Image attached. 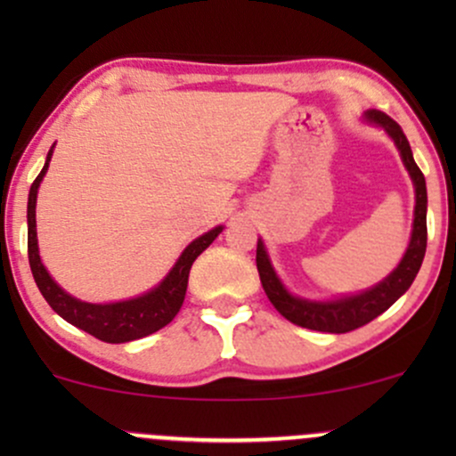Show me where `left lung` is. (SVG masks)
<instances>
[{
  "label": "left lung",
  "instance_id": "obj_1",
  "mask_svg": "<svg viewBox=\"0 0 456 456\" xmlns=\"http://www.w3.org/2000/svg\"><path fill=\"white\" fill-rule=\"evenodd\" d=\"M366 122L375 124V126L384 128L386 134L395 141L396 150H399L403 165H405L407 174L413 182V191H416V208H413V229L410 244H407L405 255L399 261L395 270L373 285L370 289L360 291V294L341 296L334 300H306V297L294 296L287 291L282 281L276 274L274 265H272L268 250H265L264 240H257V270L261 285H264L265 296L274 305L276 311L282 317L289 319L296 326L317 330V332L330 334H343L352 332V330L364 326V323L373 322L381 313L388 311L399 297L405 294L416 279L418 270H420L422 259H425L427 250V182L422 171L418 169L416 160H413L410 141L399 124L388 118L386 113L369 109L364 113Z\"/></svg>",
  "mask_w": 456,
  "mask_h": 456
}]
</instances>
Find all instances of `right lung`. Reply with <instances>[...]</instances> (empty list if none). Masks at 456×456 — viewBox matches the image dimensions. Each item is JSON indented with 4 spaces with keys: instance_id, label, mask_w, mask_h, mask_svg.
<instances>
[{
    "instance_id": "obj_1",
    "label": "right lung",
    "mask_w": 456,
    "mask_h": 456,
    "mask_svg": "<svg viewBox=\"0 0 456 456\" xmlns=\"http://www.w3.org/2000/svg\"><path fill=\"white\" fill-rule=\"evenodd\" d=\"M53 148L46 154L43 171H40L38 177L34 180V184H31L28 199V257L31 274H34V281L36 285H38L40 294L45 296L49 306L53 308L61 319H66L72 326L86 330L87 334L101 338L104 343H128L148 337V334L159 332V330L165 328L182 308L192 261H195L199 255L218 238V233L223 232V224H218V227L199 235L197 240H192V242L182 250V255L177 257L174 268L169 270V274H167L154 289L145 291V294H141L137 297H130V300L109 302V305H92V302L78 300V297L68 294V291L61 289V287L51 279L43 259H40L38 238H36V199H38L40 182H43L46 169H49Z\"/></svg>"
}]
</instances>
